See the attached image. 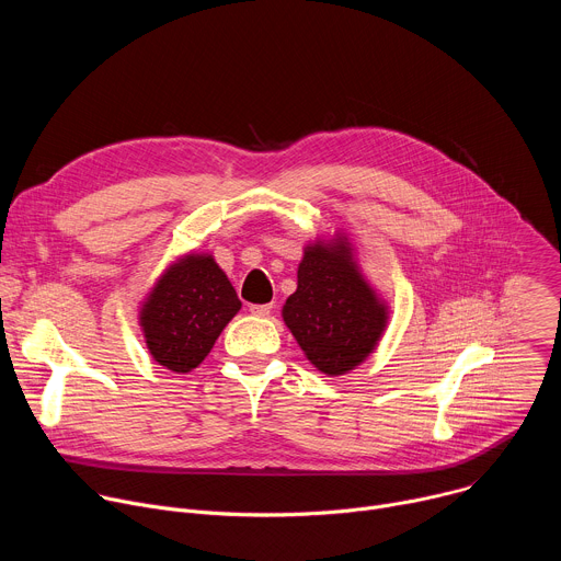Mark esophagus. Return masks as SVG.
<instances>
[{"label": "esophagus", "instance_id": "34e87169", "mask_svg": "<svg viewBox=\"0 0 561 561\" xmlns=\"http://www.w3.org/2000/svg\"><path fill=\"white\" fill-rule=\"evenodd\" d=\"M249 310H251L253 314H257V317H266V314L273 312V304H251Z\"/></svg>", "mask_w": 561, "mask_h": 561}]
</instances>
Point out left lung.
Segmentation results:
<instances>
[{"label": "left lung", "instance_id": "8db88e82", "mask_svg": "<svg viewBox=\"0 0 561 561\" xmlns=\"http://www.w3.org/2000/svg\"><path fill=\"white\" fill-rule=\"evenodd\" d=\"M284 322L306 357L327 375H344L375 348L386 308L348 257V247H308Z\"/></svg>", "mask_w": 561, "mask_h": 561}]
</instances>
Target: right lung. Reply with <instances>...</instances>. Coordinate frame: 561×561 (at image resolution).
I'll use <instances>...</instances> for the list:
<instances>
[{"instance_id":"1","label":"right lung","mask_w":561,"mask_h":561,"mask_svg":"<svg viewBox=\"0 0 561 561\" xmlns=\"http://www.w3.org/2000/svg\"><path fill=\"white\" fill-rule=\"evenodd\" d=\"M242 308L224 271L208 255H188L159 279L141 310L154 362L175 373L197 368L224 327Z\"/></svg>"}]
</instances>
